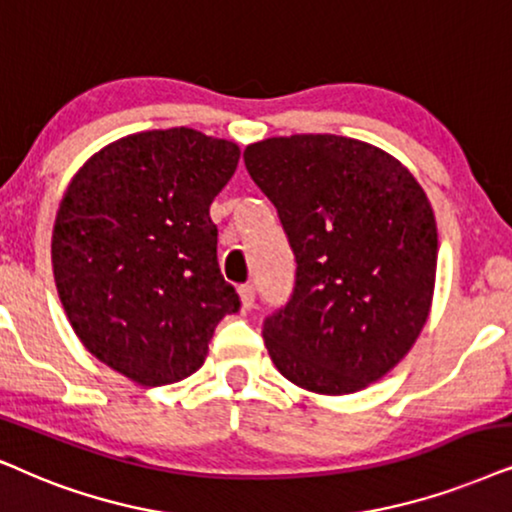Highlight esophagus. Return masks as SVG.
I'll return each mask as SVG.
<instances>
[{"mask_svg":"<svg viewBox=\"0 0 512 512\" xmlns=\"http://www.w3.org/2000/svg\"><path fill=\"white\" fill-rule=\"evenodd\" d=\"M237 294H240L242 310H251V308H254V301H256V289L251 287V284H242V287L237 289Z\"/></svg>","mask_w":512,"mask_h":512,"instance_id":"1","label":"esophagus"}]
</instances>
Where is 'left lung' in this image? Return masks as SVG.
<instances>
[{"label":"left lung","mask_w":512,"mask_h":512,"mask_svg":"<svg viewBox=\"0 0 512 512\" xmlns=\"http://www.w3.org/2000/svg\"><path fill=\"white\" fill-rule=\"evenodd\" d=\"M244 164L296 256L289 303L263 322L270 360L317 395H350L397 367L430 315L437 223L400 159L334 134L251 143Z\"/></svg>","instance_id":"1"}]
</instances>
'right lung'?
<instances>
[{
  "label": "right lung",
  "instance_id": "1",
  "mask_svg": "<svg viewBox=\"0 0 512 512\" xmlns=\"http://www.w3.org/2000/svg\"><path fill=\"white\" fill-rule=\"evenodd\" d=\"M240 145L188 126L129 134L72 176L51 235L53 280L86 350L155 388L202 367L240 310L216 261L209 207Z\"/></svg>",
  "mask_w": 512,
  "mask_h": 512
}]
</instances>
